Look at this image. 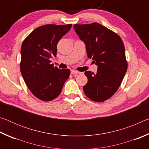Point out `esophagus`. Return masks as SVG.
I'll list each match as a JSON object with an SVG mask.
<instances>
[{
	"instance_id": "obj_1",
	"label": "esophagus",
	"mask_w": 149,
	"mask_h": 149,
	"mask_svg": "<svg viewBox=\"0 0 149 149\" xmlns=\"http://www.w3.org/2000/svg\"><path fill=\"white\" fill-rule=\"evenodd\" d=\"M71 74H72L77 75V74H80V72H78V71H77V70H71Z\"/></svg>"
}]
</instances>
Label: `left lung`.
<instances>
[{"mask_svg":"<svg viewBox=\"0 0 149 149\" xmlns=\"http://www.w3.org/2000/svg\"><path fill=\"white\" fill-rule=\"evenodd\" d=\"M74 28L85 42L88 58L98 65L96 74L85 72L84 91L93 101L104 102L117 91L127 70L124 45L117 33L96 22L74 24Z\"/></svg>","mask_w":149,"mask_h":149,"instance_id":"left-lung-1","label":"left lung"}]
</instances>
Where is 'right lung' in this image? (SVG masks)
Returning <instances> with one entry per match:
<instances>
[{"label":"right lung","mask_w":149,"mask_h":149,"mask_svg":"<svg viewBox=\"0 0 149 149\" xmlns=\"http://www.w3.org/2000/svg\"><path fill=\"white\" fill-rule=\"evenodd\" d=\"M72 24H47L34 29L22 42L20 70L27 87L35 97L50 101L58 96L70 75L69 69L50 64L56 56L57 44Z\"/></svg>","instance_id":"right-lung-1"}]
</instances>
